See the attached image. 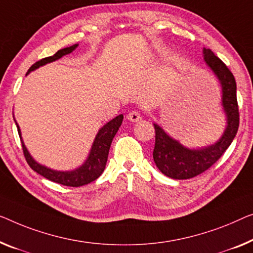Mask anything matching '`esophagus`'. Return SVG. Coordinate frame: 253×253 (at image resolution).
<instances>
[{"instance_id":"34e87169","label":"esophagus","mask_w":253,"mask_h":253,"mask_svg":"<svg viewBox=\"0 0 253 253\" xmlns=\"http://www.w3.org/2000/svg\"><path fill=\"white\" fill-rule=\"evenodd\" d=\"M127 119L131 123H137L141 120V115H139L138 111H130L129 114L127 115Z\"/></svg>"}]
</instances>
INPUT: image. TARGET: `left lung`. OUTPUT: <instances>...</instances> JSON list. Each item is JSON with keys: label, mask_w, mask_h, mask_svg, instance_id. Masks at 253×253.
<instances>
[{"label": "left lung", "mask_w": 253, "mask_h": 253, "mask_svg": "<svg viewBox=\"0 0 253 253\" xmlns=\"http://www.w3.org/2000/svg\"><path fill=\"white\" fill-rule=\"evenodd\" d=\"M202 53L207 67L219 81L221 107L226 117V127L223 135L216 143L203 148L190 149L172 138L166 133L163 127L154 123L156 144L153 160L158 169L172 179H188L209 169L231 145L239 129L240 118L235 78L231 70L210 48L203 47Z\"/></svg>", "instance_id": "8db88e82"}]
</instances>
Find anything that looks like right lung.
Instances as JSON below:
<instances>
[{"mask_svg":"<svg viewBox=\"0 0 253 253\" xmlns=\"http://www.w3.org/2000/svg\"><path fill=\"white\" fill-rule=\"evenodd\" d=\"M77 46L78 44H75L73 46L61 48V50H59L54 55L47 56V58L40 60V61L34 63V65L29 68L27 71V75L34 70L39 69L40 67L45 66L46 63L56 61V60L61 59L63 55L71 53L74 50H76ZM123 119H124V116L119 115L117 116L116 118L105 124L103 127H101L99 131H97L95 138H94L92 148H90L88 156L84 161V164L79 166V167L76 169H73V170H66V171L54 170V169H51L46 167V166H43L40 163H37V161L30 156L29 151L27 150V148H26L24 141H22L20 127H19V125L17 124L16 119H14V122H16L19 136H20V139H21L22 150H24L25 158L26 160H27L28 165L30 166V168H32L33 170H35L37 174L42 175L43 177H45V178L52 180V182L61 184V185H65V186L78 187V186L86 185V184H88L90 182H93V180H95L96 178H99L101 174L103 172L105 165H107L108 154H109V150H110L111 142L112 139H114L116 133L118 131L120 125H122Z\"/></svg>","mask_w":253,"mask_h":253,"instance_id":"add662e5","label":"right lung"}]
</instances>
